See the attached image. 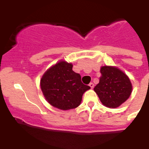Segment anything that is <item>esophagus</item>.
<instances>
[{
  "instance_id": "1",
  "label": "esophagus",
  "mask_w": 149,
  "mask_h": 149,
  "mask_svg": "<svg viewBox=\"0 0 149 149\" xmlns=\"http://www.w3.org/2000/svg\"><path fill=\"white\" fill-rule=\"evenodd\" d=\"M89 86H90L91 89H93V87H94V84H93V83H90V84H89Z\"/></svg>"
}]
</instances>
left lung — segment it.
<instances>
[{
	"label": "left lung",
	"instance_id": "1",
	"mask_svg": "<svg viewBox=\"0 0 149 149\" xmlns=\"http://www.w3.org/2000/svg\"><path fill=\"white\" fill-rule=\"evenodd\" d=\"M99 83L94 88L101 103L110 108H116L130 97L132 84L125 74L113 66H102Z\"/></svg>",
	"mask_w": 149,
	"mask_h": 149
}]
</instances>
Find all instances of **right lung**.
Returning <instances> with one entry per match:
<instances>
[{
    "instance_id": "right-lung-1",
    "label": "right lung",
    "mask_w": 149,
    "mask_h": 149,
    "mask_svg": "<svg viewBox=\"0 0 149 149\" xmlns=\"http://www.w3.org/2000/svg\"><path fill=\"white\" fill-rule=\"evenodd\" d=\"M72 64L60 61L45 72L40 81L41 89L48 103L63 110L76 108L89 86L81 82L79 74L72 70Z\"/></svg>"
}]
</instances>
